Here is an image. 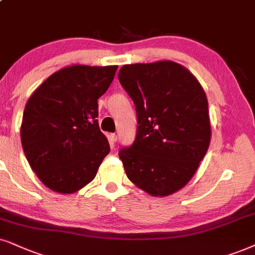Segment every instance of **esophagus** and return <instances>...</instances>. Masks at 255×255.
Instances as JSON below:
<instances>
[{
    "mask_svg": "<svg viewBox=\"0 0 255 255\" xmlns=\"http://www.w3.org/2000/svg\"><path fill=\"white\" fill-rule=\"evenodd\" d=\"M109 138H111L113 142H117V141H118V135L114 134V133H112L111 135H109Z\"/></svg>",
    "mask_w": 255,
    "mask_h": 255,
    "instance_id": "esophagus-1",
    "label": "esophagus"
}]
</instances>
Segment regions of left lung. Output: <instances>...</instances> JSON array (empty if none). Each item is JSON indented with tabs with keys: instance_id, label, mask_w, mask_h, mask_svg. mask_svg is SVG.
I'll return each instance as SVG.
<instances>
[{
	"instance_id": "left-lung-1",
	"label": "left lung",
	"mask_w": 255,
	"mask_h": 255,
	"mask_svg": "<svg viewBox=\"0 0 255 255\" xmlns=\"http://www.w3.org/2000/svg\"><path fill=\"white\" fill-rule=\"evenodd\" d=\"M119 81L135 105L136 136L119 156L131 182L148 194L182 188L211 141L206 94L192 73L172 61L126 64Z\"/></svg>"
}]
</instances>
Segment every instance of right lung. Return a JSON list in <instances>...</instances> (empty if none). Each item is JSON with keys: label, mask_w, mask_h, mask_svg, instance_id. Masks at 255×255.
Segmentation results:
<instances>
[{"label": "right lung", "mask_w": 255, "mask_h": 255, "mask_svg": "<svg viewBox=\"0 0 255 255\" xmlns=\"http://www.w3.org/2000/svg\"><path fill=\"white\" fill-rule=\"evenodd\" d=\"M118 66L74 64L50 75L25 105L22 148L31 169L51 191L72 194L95 178L108 155L100 130L98 99Z\"/></svg>", "instance_id": "obj_1"}]
</instances>
